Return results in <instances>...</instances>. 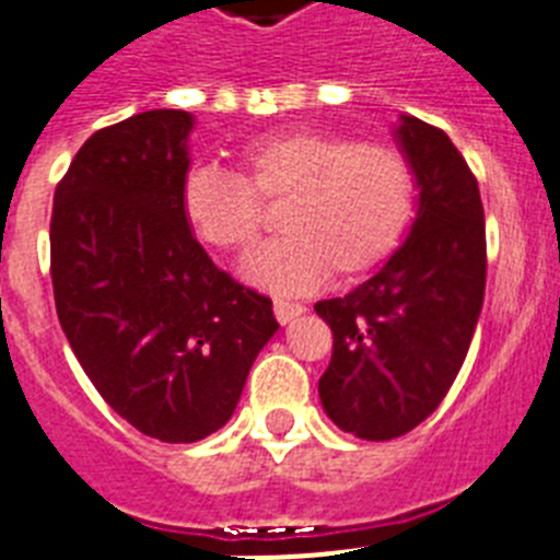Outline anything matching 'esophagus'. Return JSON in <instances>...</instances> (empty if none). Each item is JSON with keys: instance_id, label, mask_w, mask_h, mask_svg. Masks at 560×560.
<instances>
[{"instance_id": "1", "label": "esophagus", "mask_w": 560, "mask_h": 560, "mask_svg": "<svg viewBox=\"0 0 560 560\" xmlns=\"http://www.w3.org/2000/svg\"><path fill=\"white\" fill-rule=\"evenodd\" d=\"M303 314H305V305L291 303V300H275V316L280 325L291 323V319H296V316H303Z\"/></svg>"}]
</instances>
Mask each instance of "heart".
<instances>
[{"mask_svg":"<svg viewBox=\"0 0 560 560\" xmlns=\"http://www.w3.org/2000/svg\"><path fill=\"white\" fill-rule=\"evenodd\" d=\"M260 205H285L289 237L257 252L246 280L300 294L334 271L341 280L378 269L415 212V173L400 151L359 145L323 131H277L237 148V176L192 167L182 182V215L201 244L246 252L264 235Z\"/></svg>","mask_w":560,"mask_h":560,"instance_id":"obj_1","label":"heart"}]
</instances>
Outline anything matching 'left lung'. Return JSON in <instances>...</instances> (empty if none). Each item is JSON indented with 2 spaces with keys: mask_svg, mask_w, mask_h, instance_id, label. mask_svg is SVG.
<instances>
[{
  "mask_svg": "<svg viewBox=\"0 0 560 560\" xmlns=\"http://www.w3.org/2000/svg\"><path fill=\"white\" fill-rule=\"evenodd\" d=\"M418 185L407 241L350 294L314 311L334 330L319 400L341 432L393 440L446 398L485 296L479 187L446 131L400 114L395 128Z\"/></svg>",
  "mask_w": 560,
  "mask_h": 560,
  "instance_id": "obj_1",
  "label": "left lung"
}]
</instances>
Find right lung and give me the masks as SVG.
I'll return each mask as SVG.
<instances>
[{"label":"right lung","mask_w":560,"mask_h":560,"mask_svg":"<svg viewBox=\"0 0 560 560\" xmlns=\"http://www.w3.org/2000/svg\"><path fill=\"white\" fill-rule=\"evenodd\" d=\"M192 114L101 128L58 182L49 275L58 323L114 412L162 443L219 432L280 328L271 300L212 264L182 215Z\"/></svg>","instance_id":"add662e5"}]
</instances>
